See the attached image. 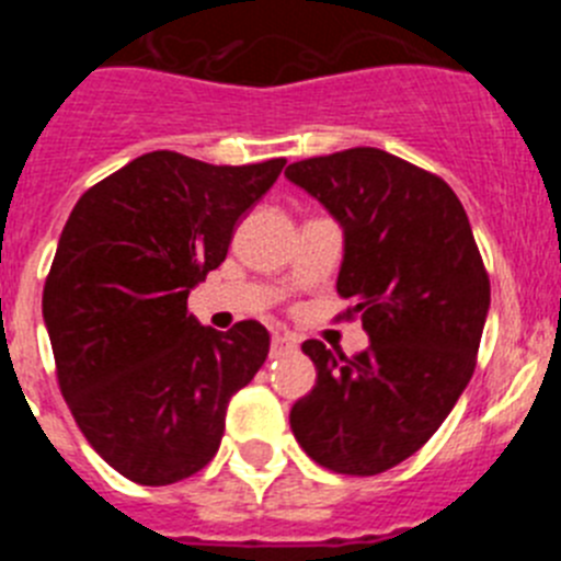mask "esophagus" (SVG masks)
Instances as JSON below:
<instances>
[{"label": "esophagus", "instance_id": "34e87169", "mask_svg": "<svg viewBox=\"0 0 561 561\" xmlns=\"http://www.w3.org/2000/svg\"><path fill=\"white\" fill-rule=\"evenodd\" d=\"M297 351V336L291 334H275L272 336V348H270V356L272 359H280V356H289Z\"/></svg>", "mask_w": 561, "mask_h": 561}]
</instances>
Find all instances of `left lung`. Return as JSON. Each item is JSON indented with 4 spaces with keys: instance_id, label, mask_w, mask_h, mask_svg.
<instances>
[{
    "instance_id": "1",
    "label": "left lung",
    "mask_w": 561,
    "mask_h": 561,
    "mask_svg": "<svg viewBox=\"0 0 561 561\" xmlns=\"http://www.w3.org/2000/svg\"><path fill=\"white\" fill-rule=\"evenodd\" d=\"M342 227L336 291L370 345L334 354L304 342L317 381L291 433L340 474H379L419 453L474 374L492 304L466 210L447 182L381 148H348L286 168Z\"/></svg>"
}]
</instances>
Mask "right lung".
I'll return each mask as SVG.
<instances>
[{
	"instance_id": "1",
	"label": "right lung",
	"mask_w": 561,
	"mask_h": 561,
	"mask_svg": "<svg viewBox=\"0 0 561 561\" xmlns=\"http://www.w3.org/2000/svg\"><path fill=\"white\" fill-rule=\"evenodd\" d=\"M284 165L151 151L69 213L44 284V325L78 427L134 483L168 485L205 469L232 393L270 354L264 325H202L187 295L225 261L238 219Z\"/></svg>"
}]
</instances>
